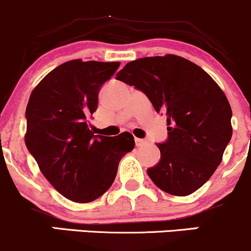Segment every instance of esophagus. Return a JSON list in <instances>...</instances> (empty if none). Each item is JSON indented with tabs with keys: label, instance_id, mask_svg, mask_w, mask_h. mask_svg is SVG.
Listing matches in <instances>:
<instances>
[{
	"label": "esophagus",
	"instance_id": "1",
	"mask_svg": "<svg viewBox=\"0 0 251 251\" xmlns=\"http://www.w3.org/2000/svg\"><path fill=\"white\" fill-rule=\"evenodd\" d=\"M134 140H136V145H137V147H144V145H147V144H148L147 140H144V139L136 138Z\"/></svg>",
	"mask_w": 251,
	"mask_h": 251
}]
</instances>
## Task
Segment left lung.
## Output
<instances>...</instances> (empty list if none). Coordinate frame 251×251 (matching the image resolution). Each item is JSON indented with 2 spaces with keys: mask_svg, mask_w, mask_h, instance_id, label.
<instances>
[{
  "mask_svg": "<svg viewBox=\"0 0 251 251\" xmlns=\"http://www.w3.org/2000/svg\"><path fill=\"white\" fill-rule=\"evenodd\" d=\"M117 79L148 96L167 115L168 139L157 144L161 161L148 169L163 192L186 197L207 182L232 136L230 103L214 79L191 60L175 54L127 63Z\"/></svg>",
  "mask_w": 251,
  "mask_h": 251,
  "instance_id": "1",
  "label": "left lung"
}]
</instances>
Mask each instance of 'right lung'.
Returning <instances> with one entry per match:
<instances>
[{
  "instance_id": "add662e5",
  "label": "right lung",
  "mask_w": 251,
  "mask_h": 251,
  "mask_svg": "<svg viewBox=\"0 0 251 251\" xmlns=\"http://www.w3.org/2000/svg\"><path fill=\"white\" fill-rule=\"evenodd\" d=\"M119 65L65 62L44 77L29 96L26 147L49 182L71 201L90 202L108 191L121 157L134 148L128 132L95 136L87 120L98 109L101 85Z\"/></svg>"
}]
</instances>
